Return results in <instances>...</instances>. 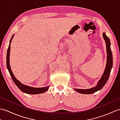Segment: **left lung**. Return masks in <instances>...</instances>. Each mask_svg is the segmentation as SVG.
I'll list each match as a JSON object with an SVG mask.
<instances>
[{"mask_svg":"<svg viewBox=\"0 0 120 120\" xmlns=\"http://www.w3.org/2000/svg\"><path fill=\"white\" fill-rule=\"evenodd\" d=\"M103 36L106 43L107 51V62L103 74L101 76L100 79L98 81L97 85L94 87L88 89H74V90L77 91L78 93L83 94H90L95 93L96 92L101 90L103 88V86H105L108 79L109 75L110 74L111 68H112L113 65V58L110 48L111 43L110 39L107 36L105 32H103Z\"/></svg>","mask_w":120,"mask_h":120,"instance_id":"8db88e82","label":"left lung"}]
</instances>
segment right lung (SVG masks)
<instances>
[{"label": "right lung", "instance_id": "obj_1", "mask_svg": "<svg viewBox=\"0 0 120 120\" xmlns=\"http://www.w3.org/2000/svg\"><path fill=\"white\" fill-rule=\"evenodd\" d=\"M14 36V34H13L11 39H10V42H9V45L8 48L7 53V67L8 70L9 71L10 75L11 76L13 81H14V82L15 83V85H16L17 87L24 93L28 94H41L43 93H44L45 92L47 91L48 90L49 86H45V87H42V88H34V87H32V86H28L24 85V84L21 83L19 80H17V79L15 78L13 73L11 69V68H10V49H11V46H10V44H11V41Z\"/></svg>", "mask_w": 120, "mask_h": 120}]
</instances>
